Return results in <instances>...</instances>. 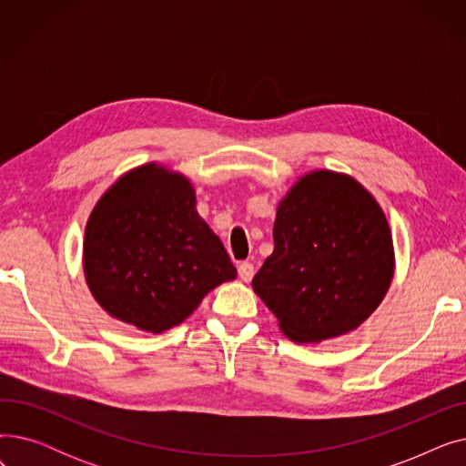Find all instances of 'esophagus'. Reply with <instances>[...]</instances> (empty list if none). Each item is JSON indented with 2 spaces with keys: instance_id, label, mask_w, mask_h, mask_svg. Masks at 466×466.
<instances>
[{
  "instance_id": "obj_1",
  "label": "esophagus",
  "mask_w": 466,
  "mask_h": 466,
  "mask_svg": "<svg viewBox=\"0 0 466 466\" xmlns=\"http://www.w3.org/2000/svg\"><path fill=\"white\" fill-rule=\"evenodd\" d=\"M238 272H239V279H241V281L249 283V281L253 279V276H255V266H253L251 262H241V264L238 266Z\"/></svg>"
}]
</instances>
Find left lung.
Here are the masks:
<instances>
[{
    "instance_id": "8db88e82",
    "label": "left lung",
    "mask_w": 466,
    "mask_h": 466,
    "mask_svg": "<svg viewBox=\"0 0 466 466\" xmlns=\"http://www.w3.org/2000/svg\"><path fill=\"white\" fill-rule=\"evenodd\" d=\"M395 276L393 232L374 194L332 169L300 176L279 200L274 253L253 290L297 344L357 330Z\"/></svg>"
}]
</instances>
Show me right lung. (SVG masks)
Listing matches in <instances>:
<instances>
[{
	"label": "right lung",
	"instance_id": "add662e5",
	"mask_svg": "<svg viewBox=\"0 0 466 466\" xmlns=\"http://www.w3.org/2000/svg\"><path fill=\"white\" fill-rule=\"evenodd\" d=\"M83 272L113 319L153 334L181 325L209 290L238 276L196 209L192 181L158 162L128 169L96 202Z\"/></svg>",
	"mask_w": 466,
	"mask_h": 466
}]
</instances>
